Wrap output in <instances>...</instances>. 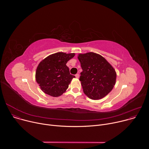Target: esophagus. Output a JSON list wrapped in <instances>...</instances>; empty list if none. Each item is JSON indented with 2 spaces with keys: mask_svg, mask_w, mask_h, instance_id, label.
Masks as SVG:
<instances>
[{
  "mask_svg": "<svg viewBox=\"0 0 149 149\" xmlns=\"http://www.w3.org/2000/svg\"><path fill=\"white\" fill-rule=\"evenodd\" d=\"M79 74L78 73V74H75V77L76 78H79Z\"/></svg>",
  "mask_w": 149,
  "mask_h": 149,
  "instance_id": "1",
  "label": "esophagus"
}]
</instances>
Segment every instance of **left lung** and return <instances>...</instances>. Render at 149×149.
Wrapping results in <instances>:
<instances>
[{
	"instance_id": "left-lung-1",
	"label": "left lung",
	"mask_w": 149,
	"mask_h": 149,
	"mask_svg": "<svg viewBox=\"0 0 149 149\" xmlns=\"http://www.w3.org/2000/svg\"><path fill=\"white\" fill-rule=\"evenodd\" d=\"M78 55L82 70L79 81L84 93L93 100L104 97L112 90L116 84L114 69L99 54L88 52Z\"/></svg>"
}]
</instances>
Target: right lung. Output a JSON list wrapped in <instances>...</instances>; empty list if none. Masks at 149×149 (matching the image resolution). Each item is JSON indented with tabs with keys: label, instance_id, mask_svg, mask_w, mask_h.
Returning <instances> with one entry per match:
<instances>
[{
	"label": "right lung",
	"instance_id": "right-lung-1",
	"mask_svg": "<svg viewBox=\"0 0 149 149\" xmlns=\"http://www.w3.org/2000/svg\"><path fill=\"white\" fill-rule=\"evenodd\" d=\"M74 56V53L57 52L39 63L36 71V81L45 93L58 97L65 92L72 79L75 78L70 74L66 63Z\"/></svg>",
	"mask_w": 149,
	"mask_h": 149
}]
</instances>
